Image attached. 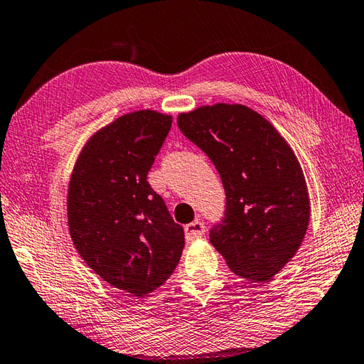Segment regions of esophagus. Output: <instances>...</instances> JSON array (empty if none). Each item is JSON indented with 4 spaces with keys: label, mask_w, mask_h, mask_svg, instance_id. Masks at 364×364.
Instances as JSON below:
<instances>
[{
    "label": "esophagus",
    "mask_w": 364,
    "mask_h": 364,
    "mask_svg": "<svg viewBox=\"0 0 364 364\" xmlns=\"http://www.w3.org/2000/svg\"><path fill=\"white\" fill-rule=\"evenodd\" d=\"M184 234H186V239L188 240H194V239H199V237H202L205 234V226L203 223L196 220L193 223H189L184 226Z\"/></svg>",
    "instance_id": "1"
}]
</instances>
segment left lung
Here are the masks:
<instances>
[{
  "instance_id": "1",
  "label": "left lung",
  "mask_w": 364,
  "mask_h": 364,
  "mask_svg": "<svg viewBox=\"0 0 364 364\" xmlns=\"http://www.w3.org/2000/svg\"><path fill=\"white\" fill-rule=\"evenodd\" d=\"M178 127L221 176L226 218L210 242L234 274L267 282L291 261L310 218L307 183L294 151L245 105H205L178 114Z\"/></svg>"
}]
</instances>
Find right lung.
<instances>
[{"label": "right lung", "instance_id": "right-lung-1", "mask_svg": "<svg viewBox=\"0 0 364 364\" xmlns=\"http://www.w3.org/2000/svg\"><path fill=\"white\" fill-rule=\"evenodd\" d=\"M171 116L134 111L97 130L68 184V229L85 264L111 287L146 297L173 274L184 230L146 180Z\"/></svg>", "mask_w": 364, "mask_h": 364}]
</instances>
